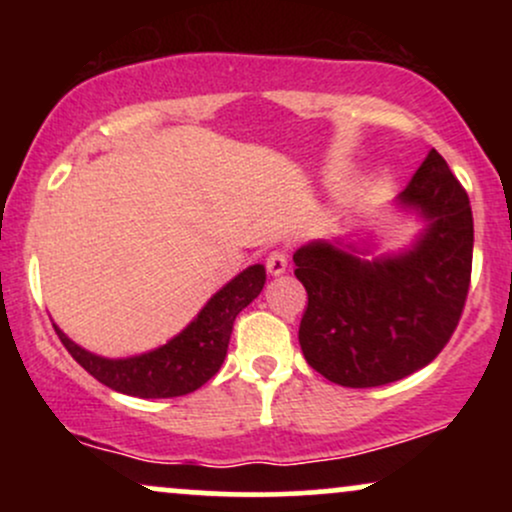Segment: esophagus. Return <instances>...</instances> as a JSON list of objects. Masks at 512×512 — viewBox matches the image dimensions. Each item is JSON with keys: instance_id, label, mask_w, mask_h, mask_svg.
Instances as JSON below:
<instances>
[{"instance_id": "34e87169", "label": "esophagus", "mask_w": 512, "mask_h": 512, "mask_svg": "<svg viewBox=\"0 0 512 512\" xmlns=\"http://www.w3.org/2000/svg\"><path fill=\"white\" fill-rule=\"evenodd\" d=\"M289 269V255L284 250H274L272 255L267 257V272L272 276H281Z\"/></svg>"}]
</instances>
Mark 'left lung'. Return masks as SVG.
I'll return each mask as SVG.
<instances>
[{
  "instance_id": "1",
  "label": "left lung",
  "mask_w": 512,
  "mask_h": 512,
  "mask_svg": "<svg viewBox=\"0 0 512 512\" xmlns=\"http://www.w3.org/2000/svg\"><path fill=\"white\" fill-rule=\"evenodd\" d=\"M395 204L424 221L409 248L373 255L366 240H310L293 252L308 291L298 342L305 361L337 385L378 387L428 366L467 301L472 207L436 149Z\"/></svg>"
}]
</instances>
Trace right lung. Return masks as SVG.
Listing matches in <instances>:
<instances>
[{"label": "right lung", "instance_id": "right-lung-1", "mask_svg": "<svg viewBox=\"0 0 512 512\" xmlns=\"http://www.w3.org/2000/svg\"><path fill=\"white\" fill-rule=\"evenodd\" d=\"M264 264H252L209 298L195 320L170 342L146 354L105 358L81 349L55 325L62 344L86 373L122 395L166 399L190 395L219 373L238 313L260 296Z\"/></svg>", "mask_w": 512, "mask_h": 512}]
</instances>
